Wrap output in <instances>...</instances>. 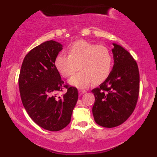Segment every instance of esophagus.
Returning a JSON list of instances; mask_svg holds the SVG:
<instances>
[{"mask_svg": "<svg viewBox=\"0 0 157 157\" xmlns=\"http://www.w3.org/2000/svg\"><path fill=\"white\" fill-rule=\"evenodd\" d=\"M79 92H80V94H82L86 93V90H84V89H80V90H79Z\"/></svg>", "mask_w": 157, "mask_h": 157, "instance_id": "obj_1", "label": "esophagus"}]
</instances>
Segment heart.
I'll return each instance as SVG.
<instances>
[{
  "label": "heart",
  "mask_w": 157,
  "mask_h": 157,
  "mask_svg": "<svg viewBox=\"0 0 157 157\" xmlns=\"http://www.w3.org/2000/svg\"><path fill=\"white\" fill-rule=\"evenodd\" d=\"M68 55L60 54L55 57V66L61 76L68 77L80 68V72L70 79L69 82L80 88L91 82L99 85L104 82L112 66V56L103 45H96L86 40H77L67 48Z\"/></svg>",
  "instance_id": "1"
}]
</instances>
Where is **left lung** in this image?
Instances as JSON below:
<instances>
[{
  "instance_id": "8db88e82",
  "label": "left lung",
  "mask_w": 157,
  "mask_h": 157,
  "mask_svg": "<svg viewBox=\"0 0 157 157\" xmlns=\"http://www.w3.org/2000/svg\"><path fill=\"white\" fill-rule=\"evenodd\" d=\"M113 64L109 76L91 92L95 102L92 112L95 122L105 128L123 123L132 114L140 92L137 63L128 52L113 44Z\"/></svg>"
}]
</instances>
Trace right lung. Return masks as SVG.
I'll use <instances>...</instances> for the list:
<instances>
[{
    "label": "right lung",
    "mask_w": 157,
    "mask_h": 157,
    "mask_svg": "<svg viewBox=\"0 0 157 157\" xmlns=\"http://www.w3.org/2000/svg\"><path fill=\"white\" fill-rule=\"evenodd\" d=\"M62 49V45L54 40L32 48L23 61L18 79L26 112L37 125L51 131L69 124L78 99L77 88L65 85L55 66V57ZM63 87L67 91L60 96Z\"/></svg>",
    "instance_id": "right-lung-1"
}]
</instances>
